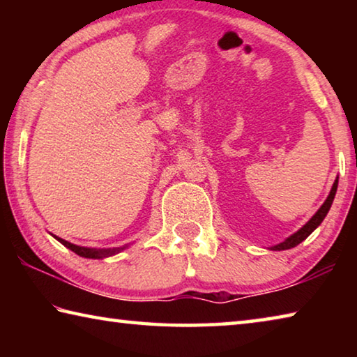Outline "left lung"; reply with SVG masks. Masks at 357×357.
Instances as JSON below:
<instances>
[{
  "label": "left lung",
  "instance_id": "8db88e82",
  "mask_svg": "<svg viewBox=\"0 0 357 357\" xmlns=\"http://www.w3.org/2000/svg\"><path fill=\"white\" fill-rule=\"evenodd\" d=\"M337 185H338V179H335V183H334V185H332V189L329 192L328 198H326V202L323 203V206L317 211L315 215H313L312 219L307 222L304 227H302L301 229H298V231H296L294 234H291V236H289V238H287L285 241H283V243L277 244L274 247H271V250H288V249H293V247H296L298 244H301L302 241L309 238L310 234L313 233V229L319 227V223L324 220L326 214L329 213L331 204H332V202H334V197H335V192H337Z\"/></svg>",
  "mask_w": 357,
  "mask_h": 357
}]
</instances>
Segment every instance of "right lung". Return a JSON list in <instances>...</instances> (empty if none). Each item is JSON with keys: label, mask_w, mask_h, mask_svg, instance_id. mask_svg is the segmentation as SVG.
I'll use <instances>...</instances> for the list:
<instances>
[{"label": "right lung", "mask_w": 357, "mask_h": 357, "mask_svg": "<svg viewBox=\"0 0 357 357\" xmlns=\"http://www.w3.org/2000/svg\"><path fill=\"white\" fill-rule=\"evenodd\" d=\"M53 238L58 239L64 247H68V249L75 252L77 255H80L83 258H94V259L96 258H107V257H112V255H114V253H118V252L126 249V247H116V249H91V247H80V245L72 244V243H69V241L55 236V234H53Z\"/></svg>", "instance_id": "obj_1"}]
</instances>
